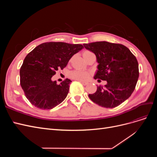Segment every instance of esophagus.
Instances as JSON below:
<instances>
[{"label": "esophagus", "mask_w": 157, "mask_h": 157, "mask_svg": "<svg viewBox=\"0 0 157 157\" xmlns=\"http://www.w3.org/2000/svg\"><path fill=\"white\" fill-rule=\"evenodd\" d=\"M80 82H81L84 86H86V85H87L88 84V82H84V81H80Z\"/></svg>", "instance_id": "34e87169"}]
</instances>
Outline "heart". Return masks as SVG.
<instances>
[{
	"label": "heart",
	"instance_id": "obj_1",
	"mask_svg": "<svg viewBox=\"0 0 157 157\" xmlns=\"http://www.w3.org/2000/svg\"><path fill=\"white\" fill-rule=\"evenodd\" d=\"M90 54H92L91 52L85 50L82 52V56L84 58H86V57L89 55ZM90 73L86 72V71H73L70 72L69 73V77L75 80H80V81H85V80H87L90 77Z\"/></svg>",
	"mask_w": 157,
	"mask_h": 157
}]
</instances>
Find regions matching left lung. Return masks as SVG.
Segmentation results:
<instances>
[{
  "mask_svg": "<svg viewBox=\"0 0 157 157\" xmlns=\"http://www.w3.org/2000/svg\"><path fill=\"white\" fill-rule=\"evenodd\" d=\"M83 45L96 56L98 69L94 78L107 81L105 86H98L96 92L89 94V98L103 107L118 106L130 98L136 86L139 67L135 56L121 44L101 41Z\"/></svg>",
  "mask_w": 157,
  "mask_h": 157,
  "instance_id": "8db88e82",
  "label": "left lung"
}]
</instances>
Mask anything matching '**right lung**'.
Masks as SVG:
<instances>
[{
  "label": "right lung",
  "instance_id": "obj_1",
  "mask_svg": "<svg viewBox=\"0 0 157 157\" xmlns=\"http://www.w3.org/2000/svg\"><path fill=\"white\" fill-rule=\"evenodd\" d=\"M83 48L82 44L50 42L36 46L27 55L20 71V84L33 105L43 110L51 109L64 100L72 81L66 78L58 84L51 78Z\"/></svg>",
  "mask_w": 157,
  "mask_h": 157
}]
</instances>
